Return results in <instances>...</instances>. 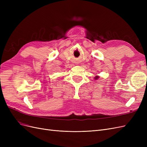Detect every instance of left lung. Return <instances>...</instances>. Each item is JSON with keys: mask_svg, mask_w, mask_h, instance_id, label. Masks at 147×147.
Listing matches in <instances>:
<instances>
[{"mask_svg": "<svg viewBox=\"0 0 147 147\" xmlns=\"http://www.w3.org/2000/svg\"><path fill=\"white\" fill-rule=\"evenodd\" d=\"M99 78V77L98 76H96V77H95V80H97V79H98Z\"/></svg>", "mask_w": 147, "mask_h": 147, "instance_id": "8db88e82", "label": "left lung"}]
</instances>
